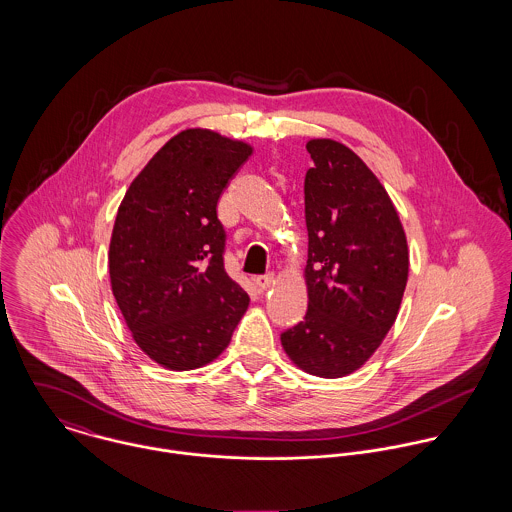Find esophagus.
<instances>
[{
  "label": "esophagus",
  "mask_w": 512,
  "mask_h": 512,
  "mask_svg": "<svg viewBox=\"0 0 512 512\" xmlns=\"http://www.w3.org/2000/svg\"><path fill=\"white\" fill-rule=\"evenodd\" d=\"M272 282H274V276H272V274H268V276H258V278L254 280L258 292H266V290L272 286Z\"/></svg>",
  "instance_id": "esophagus-1"
}]
</instances>
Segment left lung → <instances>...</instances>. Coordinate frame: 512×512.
Masks as SVG:
<instances>
[{
	"label": "left lung",
	"mask_w": 512,
	"mask_h": 512,
	"mask_svg": "<svg viewBox=\"0 0 512 512\" xmlns=\"http://www.w3.org/2000/svg\"><path fill=\"white\" fill-rule=\"evenodd\" d=\"M309 236L307 313L282 333L293 365L321 378H341L374 355L396 321L410 254L398 211L378 177L347 146L307 142Z\"/></svg>",
	"instance_id": "obj_1"
}]
</instances>
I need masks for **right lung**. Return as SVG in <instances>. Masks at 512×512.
Instances as JSON below:
<instances>
[{
	"label": "right lung",
	"mask_w": 512,
	"mask_h": 512,
	"mask_svg": "<svg viewBox=\"0 0 512 512\" xmlns=\"http://www.w3.org/2000/svg\"><path fill=\"white\" fill-rule=\"evenodd\" d=\"M252 146L189 128L161 147L126 191L110 238L116 303L134 341L169 370L213 363L250 297L224 272L220 195Z\"/></svg>",
	"instance_id": "right-lung-1"
}]
</instances>
